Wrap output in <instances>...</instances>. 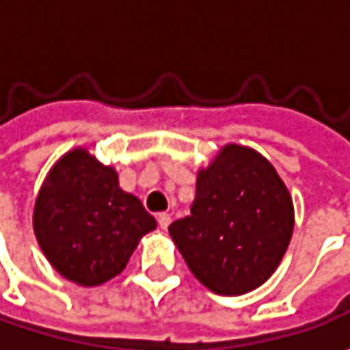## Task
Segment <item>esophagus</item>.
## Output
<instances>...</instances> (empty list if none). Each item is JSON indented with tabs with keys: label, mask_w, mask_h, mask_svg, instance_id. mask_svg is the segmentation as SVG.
Wrapping results in <instances>:
<instances>
[{
	"label": "esophagus",
	"mask_w": 350,
	"mask_h": 350,
	"mask_svg": "<svg viewBox=\"0 0 350 350\" xmlns=\"http://www.w3.org/2000/svg\"><path fill=\"white\" fill-rule=\"evenodd\" d=\"M157 224H159V228H161V230H167L169 224H171V214H167V212L157 214Z\"/></svg>",
	"instance_id": "1"
}]
</instances>
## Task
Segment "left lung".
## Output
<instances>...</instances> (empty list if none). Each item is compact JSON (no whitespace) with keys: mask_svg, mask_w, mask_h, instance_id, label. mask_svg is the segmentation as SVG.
<instances>
[{"mask_svg":"<svg viewBox=\"0 0 350 350\" xmlns=\"http://www.w3.org/2000/svg\"><path fill=\"white\" fill-rule=\"evenodd\" d=\"M294 232V204L273 163L228 144L196 175L191 216L169 226L183 259L212 292L259 288L280 265Z\"/></svg>","mask_w":350,"mask_h":350,"instance_id":"1","label":"left lung"}]
</instances>
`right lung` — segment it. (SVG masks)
I'll return each instance as SVG.
<instances>
[{
    "label": "right lung",
    "mask_w": 350,
    "mask_h": 350,
    "mask_svg": "<svg viewBox=\"0 0 350 350\" xmlns=\"http://www.w3.org/2000/svg\"><path fill=\"white\" fill-rule=\"evenodd\" d=\"M155 226L140 198L120 189L116 169L88 148L62 155L34 202V235L44 257L79 286H99L120 275Z\"/></svg>",
    "instance_id": "right-lung-1"
}]
</instances>
